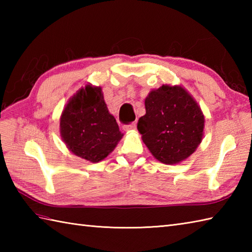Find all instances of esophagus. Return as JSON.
Listing matches in <instances>:
<instances>
[{
	"label": "esophagus",
	"mask_w": 252,
	"mask_h": 252,
	"mask_svg": "<svg viewBox=\"0 0 252 252\" xmlns=\"http://www.w3.org/2000/svg\"><path fill=\"white\" fill-rule=\"evenodd\" d=\"M135 129H136V123H135V122L130 123V125H126V126H123V130H125V131H127V132H130V131H134Z\"/></svg>",
	"instance_id": "1"
}]
</instances>
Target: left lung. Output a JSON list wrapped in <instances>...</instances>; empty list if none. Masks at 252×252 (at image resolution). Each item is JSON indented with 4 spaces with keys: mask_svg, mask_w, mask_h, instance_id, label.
<instances>
[{
    "mask_svg": "<svg viewBox=\"0 0 252 252\" xmlns=\"http://www.w3.org/2000/svg\"><path fill=\"white\" fill-rule=\"evenodd\" d=\"M145 108L137 130L155 158L165 164H175L196 151L202 141L205 117L185 89L163 84L151 91Z\"/></svg>",
    "mask_w": 252,
    "mask_h": 252,
    "instance_id": "obj_1",
    "label": "left lung"
}]
</instances>
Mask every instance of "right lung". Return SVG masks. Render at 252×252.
Wrapping results in <instances>:
<instances>
[{
  "mask_svg": "<svg viewBox=\"0 0 252 252\" xmlns=\"http://www.w3.org/2000/svg\"><path fill=\"white\" fill-rule=\"evenodd\" d=\"M60 127L69 151L94 163L108 156L123 136L107 108L101 88L91 84L80 89L68 100Z\"/></svg>",
  "mask_w": 252,
  "mask_h": 252,
  "instance_id": "add662e5",
  "label": "right lung"
}]
</instances>
